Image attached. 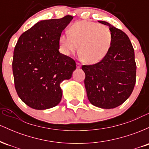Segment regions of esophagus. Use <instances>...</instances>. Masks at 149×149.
I'll return each instance as SVG.
<instances>
[{
    "instance_id": "obj_1",
    "label": "esophagus",
    "mask_w": 149,
    "mask_h": 149,
    "mask_svg": "<svg viewBox=\"0 0 149 149\" xmlns=\"http://www.w3.org/2000/svg\"><path fill=\"white\" fill-rule=\"evenodd\" d=\"M80 66H81V64H80V63L77 62V63H76V67H77V68H80Z\"/></svg>"
}]
</instances>
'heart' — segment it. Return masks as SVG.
Segmentation results:
<instances>
[{
	"mask_svg": "<svg viewBox=\"0 0 149 149\" xmlns=\"http://www.w3.org/2000/svg\"><path fill=\"white\" fill-rule=\"evenodd\" d=\"M113 33L107 25L90 21L77 22L60 35L59 49L69 56L78 49L79 57L89 64L102 61L110 51L113 43Z\"/></svg>",
	"mask_w": 149,
	"mask_h": 149,
	"instance_id": "heart-1",
	"label": "heart"
}]
</instances>
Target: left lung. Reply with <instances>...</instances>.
<instances>
[{
	"label": "left lung",
	"mask_w": 149,
	"mask_h": 149,
	"mask_svg": "<svg viewBox=\"0 0 149 149\" xmlns=\"http://www.w3.org/2000/svg\"><path fill=\"white\" fill-rule=\"evenodd\" d=\"M113 33L110 51L102 61L83 65L84 80L90 102L102 109H113L124 103L134 90L136 83L134 51L130 40L123 31L107 22Z\"/></svg>",
	"instance_id": "8db88e82"
}]
</instances>
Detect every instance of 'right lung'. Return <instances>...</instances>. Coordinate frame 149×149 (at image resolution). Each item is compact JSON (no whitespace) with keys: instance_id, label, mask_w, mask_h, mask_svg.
Listing matches in <instances>:
<instances>
[{"instance_id":"right-lung-1","label":"right lung","mask_w":149,"mask_h":149,"mask_svg":"<svg viewBox=\"0 0 149 149\" xmlns=\"http://www.w3.org/2000/svg\"><path fill=\"white\" fill-rule=\"evenodd\" d=\"M73 18L42 20L19 38L13 60L15 87L32 109L57 106L62 97L60 83L70 79L76 69V61L59 52V36Z\"/></svg>"}]
</instances>
